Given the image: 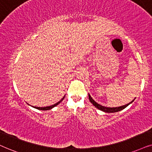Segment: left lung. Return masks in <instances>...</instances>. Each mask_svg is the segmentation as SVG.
<instances>
[{"mask_svg": "<svg viewBox=\"0 0 152 152\" xmlns=\"http://www.w3.org/2000/svg\"><path fill=\"white\" fill-rule=\"evenodd\" d=\"M88 97H89V99L90 101V102H91L95 106L96 108H97L99 110L102 111H104V112L106 113H114V112H118V111H120L123 110V109L126 108V107H127L128 105L130 104H131L132 102L134 101V99L132 100L131 102L127 104L126 105H124V106H121V107H104V106H102V105L99 104L98 103H97L94 100V99L92 98L91 96H90L89 94H88Z\"/></svg>", "mask_w": 152, "mask_h": 152, "instance_id": "left-lung-1", "label": "left lung"}]
</instances>
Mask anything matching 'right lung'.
Wrapping results in <instances>:
<instances>
[{"instance_id":"1","label":"right lung","mask_w":152,"mask_h":152,"mask_svg":"<svg viewBox=\"0 0 152 152\" xmlns=\"http://www.w3.org/2000/svg\"><path fill=\"white\" fill-rule=\"evenodd\" d=\"M64 97H63V98L61 99L60 101H59L58 102H57L56 104H53V105H51V106H48V107H33V106H31V107H33L34 108H36V109H39V110H44V111H45V110H49V109H53V107H56L57 104H59V103L61 102H62L63 99H64Z\"/></svg>"}]
</instances>
